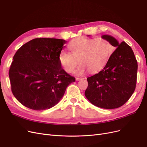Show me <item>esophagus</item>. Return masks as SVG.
Here are the masks:
<instances>
[{
	"label": "esophagus",
	"mask_w": 147,
	"mask_h": 147,
	"mask_svg": "<svg viewBox=\"0 0 147 147\" xmlns=\"http://www.w3.org/2000/svg\"><path fill=\"white\" fill-rule=\"evenodd\" d=\"M81 79H83V78H82V77H77V78H76V80H77V81L80 80Z\"/></svg>",
	"instance_id": "34e87169"
}]
</instances>
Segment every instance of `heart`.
I'll return each instance as SVG.
<instances>
[{
	"label": "heart",
	"mask_w": 147,
	"mask_h": 147,
	"mask_svg": "<svg viewBox=\"0 0 147 147\" xmlns=\"http://www.w3.org/2000/svg\"><path fill=\"white\" fill-rule=\"evenodd\" d=\"M70 53L62 51L59 60L64 69L72 73L78 62L81 63L75 73L82 75L90 70L97 72L107 63L113 50L112 45L102 38L78 37L70 42L67 46Z\"/></svg>",
	"instance_id": "1"
}]
</instances>
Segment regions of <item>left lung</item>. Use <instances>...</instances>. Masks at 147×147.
Wrapping results in <instances>:
<instances>
[{
  "mask_svg": "<svg viewBox=\"0 0 147 147\" xmlns=\"http://www.w3.org/2000/svg\"><path fill=\"white\" fill-rule=\"evenodd\" d=\"M116 48L101 71L87 78L84 94L98 107L113 109L123 105L134 93L137 83V61L127 44L119 43L108 35L102 36Z\"/></svg>",
  "mask_w": 147,
  "mask_h": 147,
  "instance_id": "1",
  "label": "left lung"
}]
</instances>
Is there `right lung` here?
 I'll return each instance as SVG.
<instances>
[{"mask_svg": "<svg viewBox=\"0 0 147 147\" xmlns=\"http://www.w3.org/2000/svg\"><path fill=\"white\" fill-rule=\"evenodd\" d=\"M67 41L37 38L20 47L9 70L11 90L20 103L34 110L49 109L75 78L62 69L59 55Z\"/></svg>", "mask_w": 147, "mask_h": 147, "instance_id": "right-lung-1", "label": "right lung"}]
</instances>
